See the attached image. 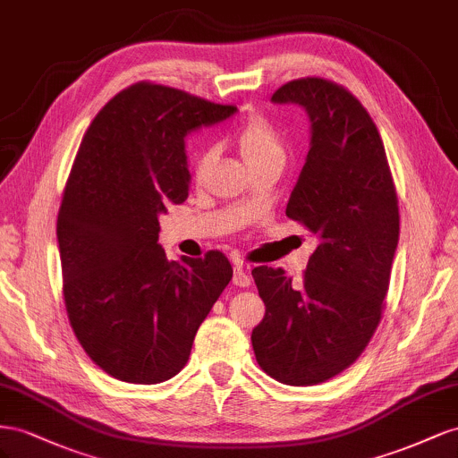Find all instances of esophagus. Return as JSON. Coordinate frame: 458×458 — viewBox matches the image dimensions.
<instances>
[{"instance_id": "1", "label": "esophagus", "mask_w": 458, "mask_h": 458, "mask_svg": "<svg viewBox=\"0 0 458 458\" xmlns=\"http://www.w3.org/2000/svg\"><path fill=\"white\" fill-rule=\"evenodd\" d=\"M232 284H233V285H238V287H250V284H251L250 272H247L242 265H240V267H233Z\"/></svg>"}]
</instances>
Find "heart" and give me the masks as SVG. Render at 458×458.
Listing matches in <instances>:
<instances>
[{"label": "heart", "mask_w": 458, "mask_h": 458, "mask_svg": "<svg viewBox=\"0 0 458 458\" xmlns=\"http://www.w3.org/2000/svg\"><path fill=\"white\" fill-rule=\"evenodd\" d=\"M236 143L243 155L245 163L251 166L268 163V161H282L285 159V148L282 134L263 114L247 116L242 128L236 134ZM216 161V148L207 146L203 148L193 163V178L201 182L208 171H211Z\"/></svg>", "instance_id": "1"}]
</instances>
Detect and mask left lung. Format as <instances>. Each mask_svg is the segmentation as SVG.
Returning <instances> with one entry per match:
<instances>
[{
	"instance_id": "8db88e82",
	"label": "left lung",
	"mask_w": 458,
	"mask_h": 458,
	"mask_svg": "<svg viewBox=\"0 0 458 458\" xmlns=\"http://www.w3.org/2000/svg\"><path fill=\"white\" fill-rule=\"evenodd\" d=\"M310 121V148L285 215L317 233L301 284L282 268L251 274L265 318L251 334L259 367L285 386H315L359 359L382 318L399 242L384 141L360 101L322 78L274 91Z\"/></svg>"
}]
</instances>
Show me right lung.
I'll return each instance as SVG.
<instances>
[{
	"mask_svg": "<svg viewBox=\"0 0 458 458\" xmlns=\"http://www.w3.org/2000/svg\"><path fill=\"white\" fill-rule=\"evenodd\" d=\"M236 111L138 82L86 130L57 216L63 293L78 342L116 380L176 376L232 280L222 253L176 263L157 240L166 205L188 199L186 136Z\"/></svg>",
	"mask_w": 458,
	"mask_h": 458,
	"instance_id": "right-lung-1",
	"label": "right lung"
}]
</instances>
